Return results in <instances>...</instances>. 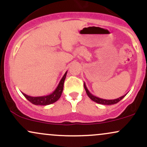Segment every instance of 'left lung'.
Masks as SVG:
<instances>
[{"instance_id": "8db88e82", "label": "left lung", "mask_w": 147, "mask_h": 147, "mask_svg": "<svg viewBox=\"0 0 147 147\" xmlns=\"http://www.w3.org/2000/svg\"><path fill=\"white\" fill-rule=\"evenodd\" d=\"M84 88H85L86 92L88 96L89 97V98L90 99H92V101L95 102L97 104H104V105H112V104H117V102H119V101L122 100V99L125 97L126 95L122 96V97H119V98L115 99H102V98H99V97H96V96L93 95L92 94H91L89 90H88L86 86L85 83H84Z\"/></svg>"}]
</instances>
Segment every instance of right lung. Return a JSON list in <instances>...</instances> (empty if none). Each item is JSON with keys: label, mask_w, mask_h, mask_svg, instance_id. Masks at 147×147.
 I'll return each mask as SVG.
<instances>
[{"label": "right lung", "mask_w": 147, "mask_h": 147, "mask_svg": "<svg viewBox=\"0 0 147 147\" xmlns=\"http://www.w3.org/2000/svg\"><path fill=\"white\" fill-rule=\"evenodd\" d=\"M67 72L68 71L65 72L63 77L61 79L59 83L58 86H57V88L53 91V92H52L50 95L40 96V97H32V96L26 95V94L23 93V92H22V93L25 96V98L28 99V101H30L32 104H34V105L46 106L49 105V104H53V103L56 102L60 98L62 92H63V83L65 79V77H66Z\"/></svg>", "instance_id": "right-lung-1"}]
</instances>
